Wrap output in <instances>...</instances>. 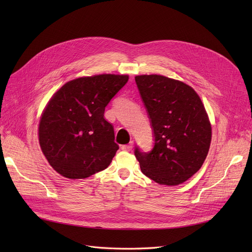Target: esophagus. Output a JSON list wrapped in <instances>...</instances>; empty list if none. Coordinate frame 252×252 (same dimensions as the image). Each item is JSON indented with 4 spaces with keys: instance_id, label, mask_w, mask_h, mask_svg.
<instances>
[{
    "instance_id": "esophagus-1",
    "label": "esophagus",
    "mask_w": 252,
    "mask_h": 252,
    "mask_svg": "<svg viewBox=\"0 0 252 252\" xmlns=\"http://www.w3.org/2000/svg\"><path fill=\"white\" fill-rule=\"evenodd\" d=\"M133 146H134V142L131 141V142H129L126 145H123L122 150H124V151H130L131 149H133Z\"/></svg>"
}]
</instances>
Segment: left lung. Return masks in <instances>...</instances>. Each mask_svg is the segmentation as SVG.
<instances>
[{
  "label": "left lung",
  "mask_w": 252,
  "mask_h": 252,
  "mask_svg": "<svg viewBox=\"0 0 252 252\" xmlns=\"http://www.w3.org/2000/svg\"><path fill=\"white\" fill-rule=\"evenodd\" d=\"M135 81L150 118L154 146L135 155L142 173L159 185L177 186L202 166L211 141V126L197 93L177 79L158 74Z\"/></svg>",
  "instance_id": "left-lung-1"
}]
</instances>
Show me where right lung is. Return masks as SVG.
Here are the masks:
<instances>
[{"mask_svg": "<svg viewBox=\"0 0 252 252\" xmlns=\"http://www.w3.org/2000/svg\"><path fill=\"white\" fill-rule=\"evenodd\" d=\"M127 81L118 74L78 77L53 95L39 121L38 141L58 174L86 179L108 167L119 147L104 111Z\"/></svg>", "mask_w": 252, "mask_h": 252, "instance_id": "obj_1", "label": "right lung"}]
</instances>
